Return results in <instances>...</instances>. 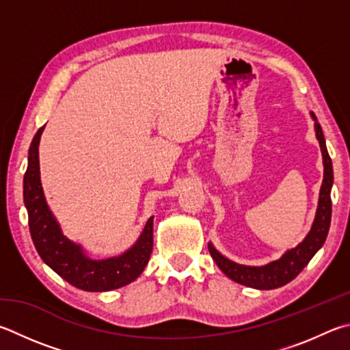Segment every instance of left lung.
Returning <instances> with one entry per match:
<instances>
[{
    "label": "left lung",
    "instance_id": "obj_1",
    "mask_svg": "<svg viewBox=\"0 0 350 350\" xmlns=\"http://www.w3.org/2000/svg\"><path fill=\"white\" fill-rule=\"evenodd\" d=\"M310 118L314 119V129L317 141L320 144L321 156H323V167H325V173H323V183L320 188L319 196V206H317L315 219L312 228L304 237L301 243H298L295 247L286 251L283 256L269 262L263 266H247L232 262L224 254H220L215 250L214 245L209 241L208 250L211 254L215 265L219 266L220 271L224 272L226 277H230L232 282L240 283L247 288L254 289H275L289 283L291 280L300 274L304 266H306L310 258H312L317 251L325 245L329 226H330V215H332V202H330V189H332L334 183V170H332V161H330L325 135H323L321 125L317 120L315 114L310 113Z\"/></svg>",
    "mask_w": 350,
    "mask_h": 350
}]
</instances>
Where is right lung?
Here are the masks:
<instances>
[{
	"label": "right lung",
	"instance_id": "obj_1",
	"mask_svg": "<svg viewBox=\"0 0 350 350\" xmlns=\"http://www.w3.org/2000/svg\"><path fill=\"white\" fill-rule=\"evenodd\" d=\"M44 126L36 131L29 148L27 170L24 174V205L29 214L30 236L42 262L56 274L88 292H105L130 284L142 274L153 251V219L130 250L116 257L94 260L79 243L70 240L49 208L40 173V141Z\"/></svg>",
	"mask_w": 350,
	"mask_h": 350
}]
</instances>
